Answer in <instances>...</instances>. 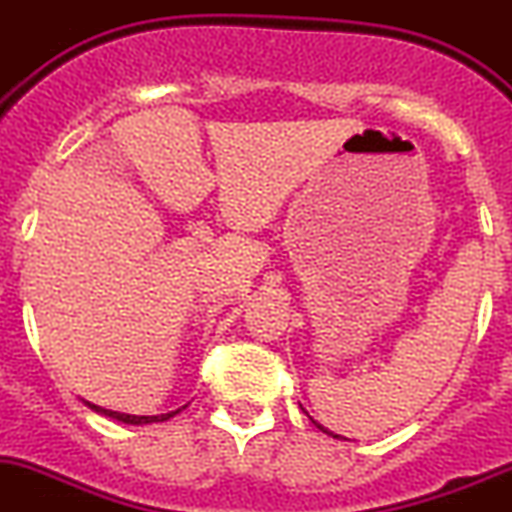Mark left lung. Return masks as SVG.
Returning <instances> with one entry per match:
<instances>
[{
	"label": "left lung",
	"instance_id": "1",
	"mask_svg": "<svg viewBox=\"0 0 512 512\" xmlns=\"http://www.w3.org/2000/svg\"><path fill=\"white\" fill-rule=\"evenodd\" d=\"M319 428H322V425H319ZM324 430V428H322ZM324 433H330V430H324ZM332 435V433H330ZM335 438H340V435H335Z\"/></svg>",
	"mask_w": 512,
	"mask_h": 512
}]
</instances>
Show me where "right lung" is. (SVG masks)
I'll use <instances>...</instances> for the list:
<instances>
[{
	"label": "right lung",
	"mask_w": 512,
	"mask_h": 512,
	"mask_svg": "<svg viewBox=\"0 0 512 512\" xmlns=\"http://www.w3.org/2000/svg\"><path fill=\"white\" fill-rule=\"evenodd\" d=\"M92 410L100 412V415H108L113 417V420H121L126 422V425H146V422H164V420H170V417H175L177 412H167V415H154V417H146V415H123V412H113V410H102V407H97V404H90Z\"/></svg>",
	"instance_id": "add662e5"
}]
</instances>
